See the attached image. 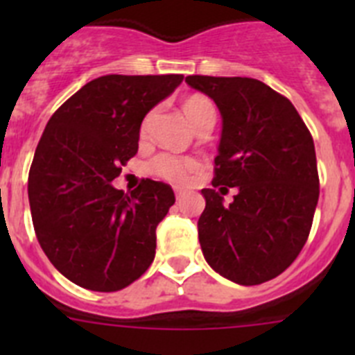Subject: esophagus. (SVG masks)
Returning a JSON list of instances; mask_svg holds the SVG:
<instances>
[{"label": "esophagus", "instance_id": "1", "mask_svg": "<svg viewBox=\"0 0 355 355\" xmlns=\"http://www.w3.org/2000/svg\"><path fill=\"white\" fill-rule=\"evenodd\" d=\"M174 192H175V199H178V200H181V199H183L184 192H183V190H181V188H175Z\"/></svg>", "mask_w": 355, "mask_h": 355}]
</instances>
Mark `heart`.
Wrapping results in <instances>:
<instances>
[{"mask_svg": "<svg viewBox=\"0 0 355 355\" xmlns=\"http://www.w3.org/2000/svg\"><path fill=\"white\" fill-rule=\"evenodd\" d=\"M183 110L184 115L193 126L205 117H215L213 105L202 96L188 97L183 105ZM150 167H153V172L163 180L171 181V183H184L199 168V162L193 158H183V156L171 155V153H163L153 159Z\"/></svg>", "mask_w": 355, "mask_h": 355, "instance_id": "heart-1", "label": "heart"}]
</instances>
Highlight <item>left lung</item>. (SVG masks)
Returning a JSON list of instances; mask_svg holds the SVG:
<instances>
[{
	"instance_id": "1",
	"label": "left lung",
	"mask_w": 355,
	"mask_h": 355,
	"mask_svg": "<svg viewBox=\"0 0 355 355\" xmlns=\"http://www.w3.org/2000/svg\"><path fill=\"white\" fill-rule=\"evenodd\" d=\"M187 83L220 112L213 187L238 190L229 206L213 188L200 192L206 208L197 227L205 259L241 286L270 281L299 256L318 205L311 133L286 97L263 81L187 76Z\"/></svg>"
}]
</instances>
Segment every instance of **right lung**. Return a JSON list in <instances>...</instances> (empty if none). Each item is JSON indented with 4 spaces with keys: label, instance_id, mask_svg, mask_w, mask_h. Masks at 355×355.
Here are the masks:
<instances>
[{
    "label": "right lung",
    "instance_id": "add662e5",
    "mask_svg": "<svg viewBox=\"0 0 355 355\" xmlns=\"http://www.w3.org/2000/svg\"><path fill=\"white\" fill-rule=\"evenodd\" d=\"M183 74H108L56 110L37 146L28 199L37 240L56 270L92 291L130 286L155 259L156 225L174 205L171 184H112L139 150L142 121Z\"/></svg>",
    "mask_w": 355,
    "mask_h": 355
}]
</instances>
